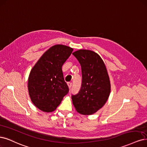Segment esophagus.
<instances>
[{"label": "esophagus", "mask_w": 147, "mask_h": 147, "mask_svg": "<svg viewBox=\"0 0 147 147\" xmlns=\"http://www.w3.org/2000/svg\"><path fill=\"white\" fill-rule=\"evenodd\" d=\"M72 83H70V82H69V83H67V86H68L69 88H71V87H72Z\"/></svg>", "instance_id": "obj_1"}]
</instances>
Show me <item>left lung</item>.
Segmentation results:
<instances>
[{"instance_id":"obj_1","label":"left lung","mask_w":147,"mask_h":147,"mask_svg":"<svg viewBox=\"0 0 147 147\" xmlns=\"http://www.w3.org/2000/svg\"><path fill=\"white\" fill-rule=\"evenodd\" d=\"M82 72L80 92L72 96L74 107L81 114L92 115L102 108L109 98L111 83L107 69L100 55L92 50L74 52Z\"/></svg>"}]
</instances>
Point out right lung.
Masks as SVG:
<instances>
[{
	"mask_svg": "<svg viewBox=\"0 0 147 147\" xmlns=\"http://www.w3.org/2000/svg\"><path fill=\"white\" fill-rule=\"evenodd\" d=\"M74 49L66 45H53L44 52L30 72L28 89L30 99L39 109L54 111L69 92L62 66Z\"/></svg>",
	"mask_w": 147,
	"mask_h": 147,
	"instance_id": "obj_1",
	"label": "right lung"
}]
</instances>
